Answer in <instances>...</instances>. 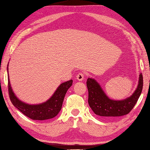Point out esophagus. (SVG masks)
<instances>
[{"label":"esophagus","mask_w":150,"mask_h":150,"mask_svg":"<svg viewBox=\"0 0 150 150\" xmlns=\"http://www.w3.org/2000/svg\"><path fill=\"white\" fill-rule=\"evenodd\" d=\"M84 77H85V74H84V73H78L77 76H76V78H77V79L78 81H83V79H84Z\"/></svg>","instance_id":"esophagus-1"}]
</instances>
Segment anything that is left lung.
<instances>
[{
    "instance_id": "8db88e82",
    "label": "left lung",
    "mask_w": 150,
    "mask_h": 150,
    "mask_svg": "<svg viewBox=\"0 0 150 150\" xmlns=\"http://www.w3.org/2000/svg\"><path fill=\"white\" fill-rule=\"evenodd\" d=\"M87 86L88 105L95 115L100 116H120L128 114L135 106L142 91L143 77L140 73L135 91L129 97L122 100L109 98L95 79L88 78Z\"/></svg>"
}]
</instances>
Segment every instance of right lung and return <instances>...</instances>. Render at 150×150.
<instances>
[{
	"label": "right lung",
	"instance_id": "add662e5",
	"mask_svg": "<svg viewBox=\"0 0 150 150\" xmlns=\"http://www.w3.org/2000/svg\"><path fill=\"white\" fill-rule=\"evenodd\" d=\"M8 71V93L10 99L15 107L23 113L25 116L36 120H44L53 118L57 115L62 107L63 99L67 90L73 84V80L66 81L60 84L52 96L44 103L35 105H30L20 100L15 95L11 87L8 74V63L7 67Z\"/></svg>",
	"mask_w": 150,
	"mask_h": 150
}]
</instances>
